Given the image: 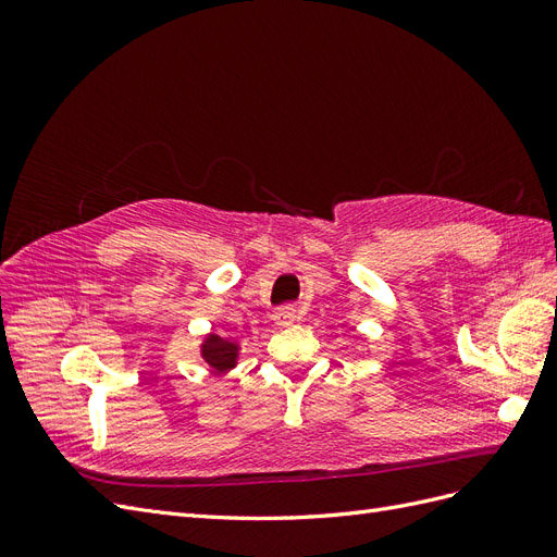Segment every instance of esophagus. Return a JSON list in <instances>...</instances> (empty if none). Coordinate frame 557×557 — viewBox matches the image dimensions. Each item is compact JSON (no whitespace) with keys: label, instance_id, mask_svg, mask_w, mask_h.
<instances>
[{"label":"esophagus","instance_id":"1","mask_svg":"<svg viewBox=\"0 0 557 557\" xmlns=\"http://www.w3.org/2000/svg\"><path fill=\"white\" fill-rule=\"evenodd\" d=\"M297 323V311L293 307H281L276 313H274V325L278 330H288Z\"/></svg>","mask_w":557,"mask_h":557}]
</instances>
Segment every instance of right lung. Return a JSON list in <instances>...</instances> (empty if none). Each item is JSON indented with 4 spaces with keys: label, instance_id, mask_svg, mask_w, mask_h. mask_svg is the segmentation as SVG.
<instances>
[{
    "label": "right lung",
    "instance_id": "1",
    "mask_svg": "<svg viewBox=\"0 0 557 557\" xmlns=\"http://www.w3.org/2000/svg\"><path fill=\"white\" fill-rule=\"evenodd\" d=\"M239 352H242V344L237 339H227V336H221L215 332H209L199 344L201 360H205L218 374H227L230 369L237 367Z\"/></svg>",
    "mask_w": 557,
    "mask_h": 557
}]
</instances>
